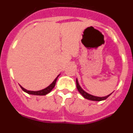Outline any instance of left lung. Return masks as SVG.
<instances>
[{
  "label": "left lung",
  "instance_id": "1",
  "mask_svg": "<svg viewBox=\"0 0 133 133\" xmlns=\"http://www.w3.org/2000/svg\"><path fill=\"white\" fill-rule=\"evenodd\" d=\"M76 83H77V88L78 89V92L81 94V95H83V97L84 98H87V99L90 100V101H103V100H105L108 98V97L110 96L111 94L109 95L108 96H106V97H95V96H92V95H90V94L87 93V92H86L84 90H83L82 89V88L80 87L79 84H78V80H76Z\"/></svg>",
  "mask_w": 133,
  "mask_h": 133
}]
</instances>
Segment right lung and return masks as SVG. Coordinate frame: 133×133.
<instances>
[{
    "instance_id": "add662e5",
    "label": "right lung",
    "mask_w": 133,
    "mask_h": 133,
    "mask_svg": "<svg viewBox=\"0 0 133 133\" xmlns=\"http://www.w3.org/2000/svg\"><path fill=\"white\" fill-rule=\"evenodd\" d=\"M59 76V75H58ZM58 76H57V77H56V78L55 79V81L52 82L51 84H50V85L48 87H46V89H43V90H38V91H31V90H26L25 89H24L23 87H22L21 86V88L22 89H23V91H24V92H26V93L28 94H30V95H46V94L49 93V92L51 91V90H52V89H53L54 87H55V84H56V80H57V78H58Z\"/></svg>"
}]
</instances>
